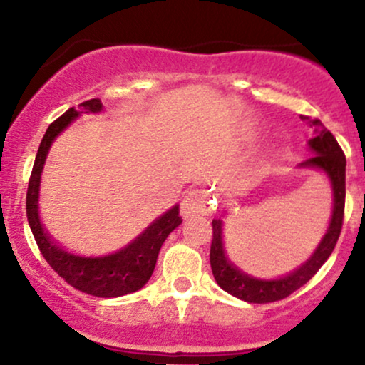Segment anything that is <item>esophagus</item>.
<instances>
[{
	"label": "esophagus",
	"mask_w": 365,
	"mask_h": 365,
	"mask_svg": "<svg viewBox=\"0 0 365 365\" xmlns=\"http://www.w3.org/2000/svg\"><path fill=\"white\" fill-rule=\"evenodd\" d=\"M180 211H182L183 217L211 215L212 206L211 200H209V194L204 188H192V190L187 192L185 197H183Z\"/></svg>",
	"instance_id": "obj_1"
}]
</instances>
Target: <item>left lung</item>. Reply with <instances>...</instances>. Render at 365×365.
Returning a JSON list of instances; mask_svg holds the SVG:
<instances>
[{"instance_id": "1", "label": "left lung", "mask_w": 365, "mask_h": 365, "mask_svg": "<svg viewBox=\"0 0 365 365\" xmlns=\"http://www.w3.org/2000/svg\"><path fill=\"white\" fill-rule=\"evenodd\" d=\"M300 118L309 121L311 127H314V137L309 140L314 156L300 163V166L324 171L331 180L334 195V207L329 228L326 235L322 237L321 244L317 245L316 252L311 255V259L302 264L299 269L283 276V278H254V276L244 273V271L238 269L235 264L228 261L223 247V223H221V220H212V242L209 261H211V269L216 283L225 292H228L230 295L250 304L276 302V300L287 299L293 292L304 287L319 271L322 264L328 261L341 233L343 215H345V154H343L340 144L334 139L333 133L321 123V120H312L309 116H300Z\"/></svg>"}]
</instances>
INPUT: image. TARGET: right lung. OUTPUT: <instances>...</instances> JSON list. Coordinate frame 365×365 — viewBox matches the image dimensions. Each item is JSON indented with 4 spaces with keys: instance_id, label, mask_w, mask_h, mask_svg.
I'll return each mask as SVG.
<instances>
[{
    "instance_id": "right-lung-1",
    "label": "right lung",
    "mask_w": 365,
    "mask_h": 365,
    "mask_svg": "<svg viewBox=\"0 0 365 365\" xmlns=\"http://www.w3.org/2000/svg\"><path fill=\"white\" fill-rule=\"evenodd\" d=\"M101 108L103 104L99 99H89V101L78 104V111L70 108L60 118L49 125L43 140H41L34 168L29 178L25 207H27L29 226L36 238V244L58 276H61L66 283L83 293L111 299V297H121L140 290L149 282L163 242L182 223V217L178 215L180 207L173 206L168 212L158 217L149 228H145L135 240L130 242L127 247L115 254L103 255V257H82V255L66 252L44 232L39 221V212H37V199H39L41 171H43L48 150L58 133L63 132L81 115V110L98 113L101 111Z\"/></svg>"
}]
</instances>
